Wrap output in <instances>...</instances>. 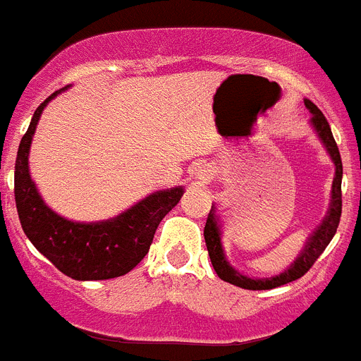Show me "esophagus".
I'll return each instance as SVG.
<instances>
[{"label": "esophagus", "instance_id": "34e87169", "mask_svg": "<svg viewBox=\"0 0 361 361\" xmlns=\"http://www.w3.org/2000/svg\"><path fill=\"white\" fill-rule=\"evenodd\" d=\"M195 178H199V180H208L210 175H208L207 169H197V171H195Z\"/></svg>", "mask_w": 361, "mask_h": 361}]
</instances>
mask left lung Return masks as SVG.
Masks as SVG:
<instances>
[{
    "label": "left lung",
    "instance_id": "8db88e82",
    "mask_svg": "<svg viewBox=\"0 0 361 361\" xmlns=\"http://www.w3.org/2000/svg\"><path fill=\"white\" fill-rule=\"evenodd\" d=\"M306 109L310 110V125L315 130L317 138L321 140V144L324 145L326 153H329L330 160L334 162V180H332V190H330V202L326 216L323 217V221L319 223V227L315 228L306 240L305 247L300 249L299 256L295 258L293 264H290L288 269H284L281 275L267 276V279H255V276H247L231 266V262L227 260L225 249L221 243V219L217 216V208L212 204V210L208 214L207 225H204V241H207L208 256L212 260V266L216 269L217 276L221 281L234 284L243 290H273L276 286L288 284L305 275L310 267L314 266V262L323 255L332 238H334L336 231H338L339 217H341V177H343V166H341V157H339V149L336 145V140L332 136L330 125L326 118L323 116L317 106L310 99H305Z\"/></svg>",
    "mask_w": 361,
    "mask_h": 361
}]
</instances>
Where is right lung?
<instances>
[{
    "label": "right lung",
    "mask_w": 361,
    "mask_h": 361,
    "mask_svg": "<svg viewBox=\"0 0 361 361\" xmlns=\"http://www.w3.org/2000/svg\"><path fill=\"white\" fill-rule=\"evenodd\" d=\"M66 88L47 97L32 114L18 147L14 166V197L20 223L32 245L73 281H106L127 275L149 252L164 216L173 210L184 188L149 193L125 212L101 221H73L46 204L29 171V151L42 110Z\"/></svg>",
    "instance_id": "obj_1"
}]
</instances>
